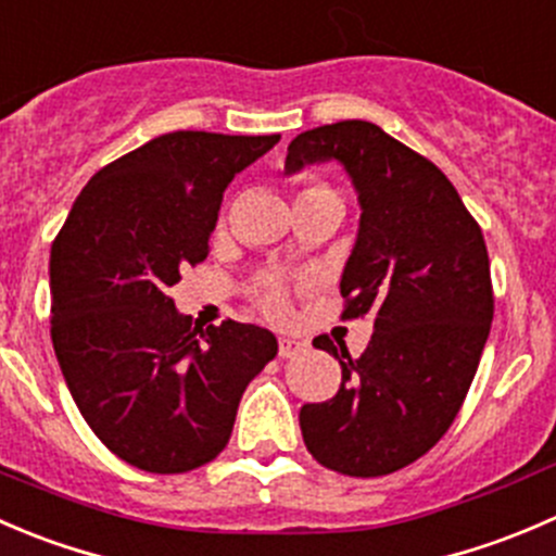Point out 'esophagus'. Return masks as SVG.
Instances as JSON below:
<instances>
[{"label": "esophagus", "instance_id": "obj_1", "mask_svg": "<svg viewBox=\"0 0 556 556\" xmlns=\"http://www.w3.org/2000/svg\"><path fill=\"white\" fill-rule=\"evenodd\" d=\"M302 351H307V343H302V340L278 338V356H283V359H291V356L302 354Z\"/></svg>", "mask_w": 556, "mask_h": 556}]
</instances>
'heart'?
Returning a JSON list of instances; mask_svg holds the SVG:
<instances>
[{"instance_id":"b5f03b06","label":"heart","mask_w":556,"mask_h":556,"mask_svg":"<svg viewBox=\"0 0 556 556\" xmlns=\"http://www.w3.org/2000/svg\"><path fill=\"white\" fill-rule=\"evenodd\" d=\"M321 194L338 197L332 189H329L327 184H318V180H311V184L302 186V191H300V197H296V200H305V197H321ZM256 300H260L262 311H265L267 316H273V318H286V316H289V289H286L283 280H278V278L265 280V283H262L260 296H256Z\"/></svg>"}]
</instances>
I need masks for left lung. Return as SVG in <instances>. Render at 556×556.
I'll return each instance as SVG.
<instances>
[{
	"label": "left lung",
	"mask_w": 556,
	"mask_h": 556,
	"mask_svg": "<svg viewBox=\"0 0 556 556\" xmlns=\"http://www.w3.org/2000/svg\"><path fill=\"white\" fill-rule=\"evenodd\" d=\"M338 159L359 191L340 318H372L365 354L313 340L343 367L338 394L300 410L318 465L389 476L425 457L457 419L481 362L494 291L481 227L452 180L370 121L316 126L289 142L286 173Z\"/></svg>",
	"instance_id": "left-lung-1"
}]
</instances>
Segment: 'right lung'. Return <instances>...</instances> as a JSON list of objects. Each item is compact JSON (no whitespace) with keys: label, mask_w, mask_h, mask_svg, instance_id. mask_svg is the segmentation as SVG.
<instances>
[{"label":"right lung","mask_w":556,"mask_h":556,"mask_svg":"<svg viewBox=\"0 0 556 556\" xmlns=\"http://www.w3.org/2000/svg\"><path fill=\"white\" fill-rule=\"evenodd\" d=\"M280 135L169 131L86 184L51 245V338L93 435L146 472H189L232 435L276 334L194 327L169 286L211 254L229 180Z\"/></svg>","instance_id":"obj_1"}]
</instances>
